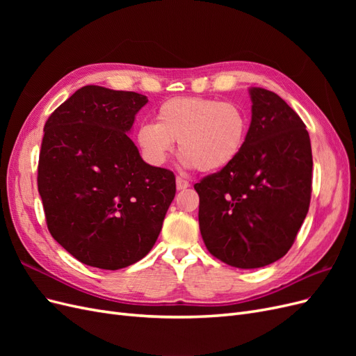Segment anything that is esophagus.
Here are the masks:
<instances>
[{
	"label": "esophagus",
	"mask_w": 356,
	"mask_h": 356,
	"mask_svg": "<svg viewBox=\"0 0 356 356\" xmlns=\"http://www.w3.org/2000/svg\"><path fill=\"white\" fill-rule=\"evenodd\" d=\"M187 187H190V182L187 179H184V178L177 177V188L178 190H184Z\"/></svg>",
	"instance_id": "1"
}]
</instances>
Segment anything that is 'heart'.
Masks as SVG:
<instances>
[{"mask_svg":"<svg viewBox=\"0 0 356 356\" xmlns=\"http://www.w3.org/2000/svg\"><path fill=\"white\" fill-rule=\"evenodd\" d=\"M157 123L136 127L135 143L147 163L161 166L174 152L188 169L218 172L230 166L245 147L250 118L239 105L199 96H178L161 104Z\"/></svg>","mask_w":356,"mask_h":356,"instance_id":"heart-1","label":"heart"}]
</instances>
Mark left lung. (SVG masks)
Listing matches in <instances>:
<instances>
[{
	"instance_id": "obj_1",
	"label": "left lung",
	"mask_w": 356,
	"mask_h": 356,
	"mask_svg": "<svg viewBox=\"0 0 356 356\" xmlns=\"http://www.w3.org/2000/svg\"><path fill=\"white\" fill-rule=\"evenodd\" d=\"M250 96L242 153L195 184L204 245L238 268L264 267L289 251L309 211L314 168L298 114L270 90L250 88Z\"/></svg>"
}]
</instances>
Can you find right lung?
<instances>
[{
    "label": "right lung",
    "instance_id": "right-lung-1",
    "mask_svg": "<svg viewBox=\"0 0 356 356\" xmlns=\"http://www.w3.org/2000/svg\"><path fill=\"white\" fill-rule=\"evenodd\" d=\"M147 102L84 86L46 122L38 193L53 239L83 264L118 270L141 260L175 197V175L145 163L129 138Z\"/></svg>",
    "mask_w": 356,
    "mask_h": 356
}]
</instances>
